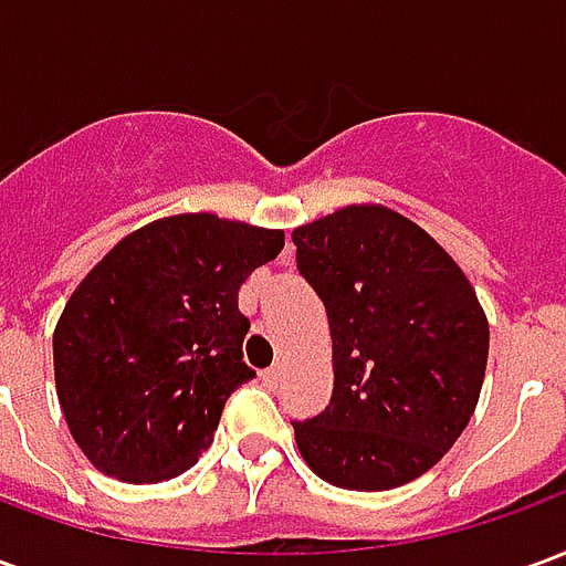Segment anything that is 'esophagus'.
Here are the masks:
<instances>
[{
  "mask_svg": "<svg viewBox=\"0 0 566 566\" xmlns=\"http://www.w3.org/2000/svg\"><path fill=\"white\" fill-rule=\"evenodd\" d=\"M282 376H284L282 364H275V367L263 369V381H266V385H279V381H282Z\"/></svg>",
  "mask_w": 566,
  "mask_h": 566,
  "instance_id": "esophagus-1",
  "label": "esophagus"
}]
</instances>
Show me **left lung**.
I'll return each mask as SVG.
<instances>
[{
	"label": "left lung",
	"mask_w": 566,
	"mask_h": 566,
	"mask_svg": "<svg viewBox=\"0 0 566 566\" xmlns=\"http://www.w3.org/2000/svg\"><path fill=\"white\" fill-rule=\"evenodd\" d=\"M296 270L327 308L333 397L294 421L312 473L348 491L424 475L479 403L488 318L437 239L376 202L294 230Z\"/></svg>",
	"instance_id": "left-lung-1"
}]
</instances>
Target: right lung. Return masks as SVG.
<instances>
[{"mask_svg": "<svg viewBox=\"0 0 566 566\" xmlns=\"http://www.w3.org/2000/svg\"><path fill=\"white\" fill-rule=\"evenodd\" d=\"M282 230L187 211L124 235L69 296L54 379L69 433L105 475L175 479L209 449L242 360L239 287L279 258Z\"/></svg>", "mask_w": 566, "mask_h": 566, "instance_id": "1", "label": "right lung"}]
</instances>
